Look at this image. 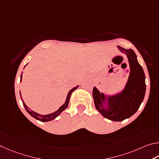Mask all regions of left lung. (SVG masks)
<instances>
[{
	"instance_id": "left-lung-1",
	"label": "left lung",
	"mask_w": 159,
	"mask_h": 159,
	"mask_svg": "<svg viewBox=\"0 0 159 159\" xmlns=\"http://www.w3.org/2000/svg\"><path fill=\"white\" fill-rule=\"evenodd\" d=\"M117 48L126 55L130 70L124 89L112 95L100 92L96 87L93 89L96 110L104 117L114 121H123L134 115L143 101L146 91L145 75L135 53L131 49L120 46Z\"/></svg>"
}]
</instances>
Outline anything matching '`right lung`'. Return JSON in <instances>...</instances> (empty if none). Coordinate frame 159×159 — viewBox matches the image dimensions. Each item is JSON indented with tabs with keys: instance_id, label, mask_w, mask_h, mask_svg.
I'll use <instances>...</instances> for the list:
<instances>
[{
	"instance_id": "add662e5",
	"label": "right lung",
	"mask_w": 159,
	"mask_h": 159,
	"mask_svg": "<svg viewBox=\"0 0 159 159\" xmlns=\"http://www.w3.org/2000/svg\"><path fill=\"white\" fill-rule=\"evenodd\" d=\"M26 65H27V64H26ZM25 66H24V68H25ZM22 73H23V72H21V75L20 82H21V80H22ZM78 87H79V86H77V87L72 88V89H70V90L69 91V92L68 93V95H67L66 100L65 102H64V104L61 105V106L59 108H58V109L57 111H55V112H52L51 114H49V115H40V114H38L37 112H34V111H33V110H30V108L28 107L26 104H25L24 100H23V98H22L21 95V91H19V93H20V97H21V101H22V102H23L24 107H25V109H26V110L27 111V112L29 113L30 116H33V118H35V119H37V120H39V121H43V122H47V121H52V120H53V119H54L55 118H57V116L59 115L64 110L66 109V108L68 107V104H69L70 98L71 94H72V93L73 92V91L75 89H77L78 88Z\"/></svg>"
}]
</instances>
